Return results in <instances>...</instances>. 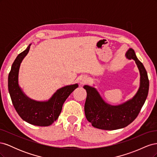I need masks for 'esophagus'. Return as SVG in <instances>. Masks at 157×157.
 Here are the masks:
<instances>
[{"instance_id": "34e87169", "label": "esophagus", "mask_w": 157, "mask_h": 157, "mask_svg": "<svg viewBox=\"0 0 157 157\" xmlns=\"http://www.w3.org/2000/svg\"><path fill=\"white\" fill-rule=\"evenodd\" d=\"M88 77L86 75H82L80 76L79 79H78V82L80 85H84L85 84H86L88 82Z\"/></svg>"}]
</instances>
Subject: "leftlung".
Segmentation results:
<instances>
[{
    "label": "left lung",
    "mask_w": 157,
    "mask_h": 157,
    "mask_svg": "<svg viewBox=\"0 0 157 157\" xmlns=\"http://www.w3.org/2000/svg\"><path fill=\"white\" fill-rule=\"evenodd\" d=\"M126 56L133 59L140 73V85L135 96L121 105H111L103 100L98 90L85 85L87 97L84 105L86 119L98 129L113 130L129 125L134 121L141 111L149 92V81L144 66L137 59L134 50L129 48Z\"/></svg>",
    "instance_id": "1"
}]
</instances>
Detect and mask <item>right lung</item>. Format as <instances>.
I'll return each instance as SVG.
<instances>
[{"label":"right lung","instance_id":"add662e5","mask_svg":"<svg viewBox=\"0 0 157 157\" xmlns=\"http://www.w3.org/2000/svg\"><path fill=\"white\" fill-rule=\"evenodd\" d=\"M30 46L13 61L8 75V91L14 108L23 121L33 125L48 126L58 119L65 101L78 85L75 84L59 88L48 101H38L28 98L19 86L18 75L21 61L29 52Z\"/></svg>","mask_w":157,"mask_h":157}]
</instances>
